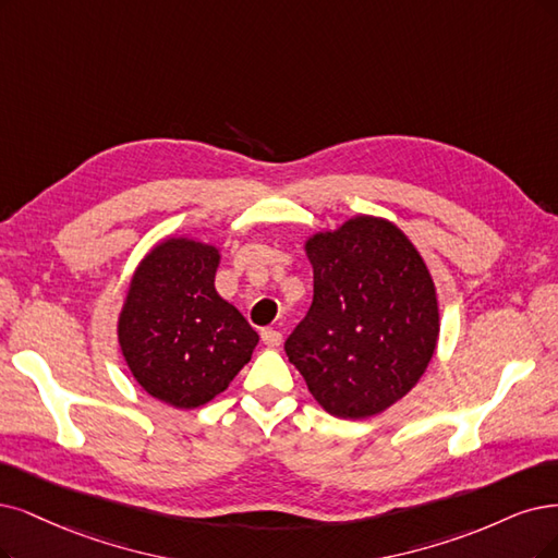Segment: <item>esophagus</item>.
Instances as JSON below:
<instances>
[{
  "mask_svg": "<svg viewBox=\"0 0 558 558\" xmlns=\"http://www.w3.org/2000/svg\"><path fill=\"white\" fill-rule=\"evenodd\" d=\"M262 342H264L268 349H276V347H280V342H282V333L276 331V328H264V331H262Z\"/></svg>",
  "mask_w": 558,
  "mask_h": 558,
  "instance_id": "obj_1",
  "label": "esophagus"
}]
</instances>
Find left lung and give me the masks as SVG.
<instances>
[{
  "instance_id": "obj_1",
  "label": "left lung",
  "mask_w": 558,
  "mask_h": 558,
  "mask_svg": "<svg viewBox=\"0 0 558 558\" xmlns=\"http://www.w3.org/2000/svg\"><path fill=\"white\" fill-rule=\"evenodd\" d=\"M315 294L284 352L324 411L369 418L402 400L435 356L437 287L396 222L359 214L305 239Z\"/></svg>"
}]
</instances>
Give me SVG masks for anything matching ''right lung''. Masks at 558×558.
<instances>
[{
  "instance_id": "obj_1",
  "label": "right lung",
  "mask_w": 558,
  "mask_h": 558,
  "mask_svg": "<svg viewBox=\"0 0 558 558\" xmlns=\"http://www.w3.org/2000/svg\"><path fill=\"white\" fill-rule=\"evenodd\" d=\"M220 247L168 236L140 259L117 319L135 381L174 409H197L232 384L259 336L216 292Z\"/></svg>"
}]
</instances>
